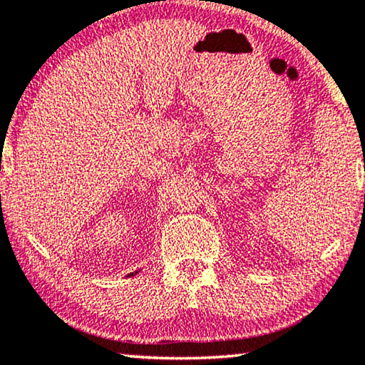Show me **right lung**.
I'll return each instance as SVG.
<instances>
[{
  "label": "right lung",
  "mask_w": 365,
  "mask_h": 365,
  "mask_svg": "<svg viewBox=\"0 0 365 365\" xmlns=\"http://www.w3.org/2000/svg\"><path fill=\"white\" fill-rule=\"evenodd\" d=\"M130 275H133V274H130ZM130 275H128V277H130Z\"/></svg>",
  "instance_id": "add662e5"
}]
</instances>
